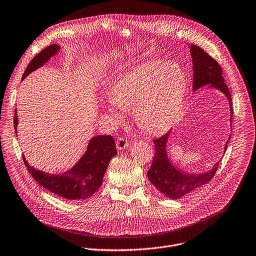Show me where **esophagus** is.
I'll list each match as a JSON object with an SVG mask.
<instances>
[{"instance_id":"esophagus-1","label":"esophagus","mask_w":256,"mask_h":256,"mask_svg":"<svg viewBox=\"0 0 256 256\" xmlns=\"http://www.w3.org/2000/svg\"><path fill=\"white\" fill-rule=\"evenodd\" d=\"M128 146V142L126 138H118L116 140V148L118 150H124Z\"/></svg>"}]
</instances>
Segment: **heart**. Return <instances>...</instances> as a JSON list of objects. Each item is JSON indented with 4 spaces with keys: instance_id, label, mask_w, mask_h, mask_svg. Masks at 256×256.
Masks as SVG:
<instances>
[{
    "instance_id": "heart-1",
    "label": "heart",
    "mask_w": 256,
    "mask_h": 256,
    "mask_svg": "<svg viewBox=\"0 0 256 256\" xmlns=\"http://www.w3.org/2000/svg\"><path fill=\"white\" fill-rule=\"evenodd\" d=\"M186 90L185 74L175 62H146L118 74L110 90V100L122 110L134 108L138 126L156 134L171 122L179 112ZM108 110L120 114L112 106Z\"/></svg>"
}]
</instances>
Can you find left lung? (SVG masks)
Instances as JSON below:
<instances>
[{
    "instance_id": "8db88e82",
    "label": "left lung",
    "mask_w": 256,
    "mask_h": 256,
    "mask_svg": "<svg viewBox=\"0 0 256 256\" xmlns=\"http://www.w3.org/2000/svg\"><path fill=\"white\" fill-rule=\"evenodd\" d=\"M190 52L193 59L194 71L193 90H196L207 84H209L212 88H218L229 100L231 110L230 120H232L233 108L231 102V94L228 86L224 82L221 66L212 56H210L206 51L197 45L191 44ZM168 134L170 132L154 140L156 152L152 166L148 171V178L150 183L164 195L172 199H179L207 184L216 174L219 162L215 164L211 171L203 174L193 175L182 173L172 164L168 158L166 144ZM228 142L229 140L226 142L225 150L227 148Z\"/></svg>"
}]
</instances>
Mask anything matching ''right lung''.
Instances as JSON below:
<instances>
[{"label": "right lung", "mask_w": 256, "mask_h": 256, "mask_svg": "<svg viewBox=\"0 0 256 256\" xmlns=\"http://www.w3.org/2000/svg\"><path fill=\"white\" fill-rule=\"evenodd\" d=\"M59 46L52 44L39 52L28 64L22 79L41 67L57 51ZM18 118L15 110L14 126L17 130ZM17 132V130H16ZM116 148L112 136H98L90 142L86 152L69 171L50 175L34 168L23 156L28 172L43 188L68 200H84L94 195L102 186L104 176L110 160L116 154Z\"/></svg>", "instance_id": "add662e5"}]
</instances>
